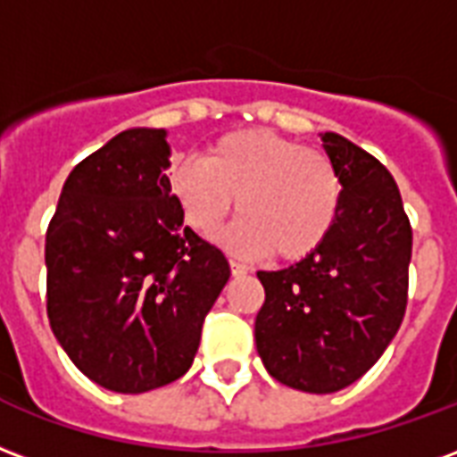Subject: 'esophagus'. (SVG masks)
I'll return each mask as SVG.
<instances>
[{
  "instance_id": "obj_1",
  "label": "esophagus",
  "mask_w": 457,
  "mask_h": 457,
  "mask_svg": "<svg viewBox=\"0 0 457 457\" xmlns=\"http://www.w3.org/2000/svg\"><path fill=\"white\" fill-rule=\"evenodd\" d=\"M229 271H232V276H245L249 269L242 262H237V259H229Z\"/></svg>"
}]
</instances>
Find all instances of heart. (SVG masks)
Masks as SVG:
<instances>
[{
  "label": "heart",
  "instance_id": "heart-1",
  "mask_svg": "<svg viewBox=\"0 0 457 457\" xmlns=\"http://www.w3.org/2000/svg\"><path fill=\"white\" fill-rule=\"evenodd\" d=\"M167 188L186 225L215 239L235 212L228 245L245 254L300 262L329 237L341 211V177L320 150L271 130H237L208 147L205 160L169 169Z\"/></svg>",
  "mask_w": 457,
  "mask_h": 457
}]
</instances>
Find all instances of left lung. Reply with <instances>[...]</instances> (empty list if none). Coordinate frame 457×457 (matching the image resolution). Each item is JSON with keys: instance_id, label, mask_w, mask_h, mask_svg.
Listing matches in <instances>:
<instances>
[{"instance_id": "obj_1", "label": "left lung", "mask_w": 457, "mask_h": 457, "mask_svg": "<svg viewBox=\"0 0 457 457\" xmlns=\"http://www.w3.org/2000/svg\"><path fill=\"white\" fill-rule=\"evenodd\" d=\"M322 147L341 177V211L320 249L259 271L256 351L278 383L314 395L356 383L390 346L407 310L411 228L400 188L373 154L337 133Z\"/></svg>"}]
</instances>
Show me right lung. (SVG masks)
<instances>
[{
	"label": "right lung",
	"mask_w": 457,
	"mask_h": 457,
	"mask_svg": "<svg viewBox=\"0 0 457 457\" xmlns=\"http://www.w3.org/2000/svg\"><path fill=\"white\" fill-rule=\"evenodd\" d=\"M167 130L130 128L70 171L46 235L48 320L101 387L140 395L194 363L229 278L167 188Z\"/></svg>",
	"instance_id": "obj_1"
}]
</instances>
